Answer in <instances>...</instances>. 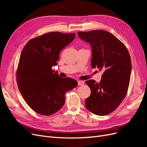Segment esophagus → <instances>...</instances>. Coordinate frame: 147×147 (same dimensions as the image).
<instances>
[{"mask_svg":"<svg viewBox=\"0 0 147 147\" xmlns=\"http://www.w3.org/2000/svg\"><path fill=\"white\" fill-rule=\"evenodd\" d=\"M84 84V82L83 81H82V80H78V85H83V84Z\"/></svg>","mask_w":147,"mask_h":147,"instance_id":"34e87169","label":"esophagus"}]
</instances>
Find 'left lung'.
I'll return each instance as SVG.
<instances>
[{
  "mask_svg": "<svg viewBox=\"0 0 147 147\" xmlns=\"http://www.w3.org/2000/svg\"><path fill=\"white\" fill-rule=\"evenodd\" d=\"M78 35L91 47L92 68L104 71L99 83L93 80L86 82L91 95L86 99L85 106L95 115H108L126 95L132 67L129 53L125 45L107 31L78 32Z\"/></svg>",
  "mask_w": 147,
  "mask_h": 147,
  "instance_id": "obj_1",
  "label": "left lung"
}]
</instances>
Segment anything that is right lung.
Returning <instances> with one entry per match:
<instances>
[{
    "mask_svg": "<svg viewBox=\"0 0 147 147\" xmlns=\"http://www.w3.org/2000/svg\"><path fill=\"white\" fill-rule=\"evenodd\" d=\"M75 33L53 32L29 40L22 50L16 72L19 90L35 112L51 115L65 103V93L78 84L71 78H61L51 69L61 51L72 42Z\"/></svg>",
    "mask_w": 147,
    "mask_h": 147,
    "instance_id": "right-lung-1",
    "label": "right lung"
}]
</instances>
